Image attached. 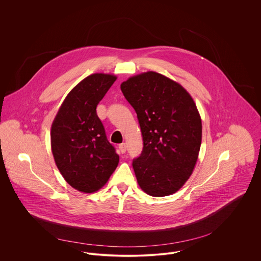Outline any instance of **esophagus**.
Masks as SVG:
<instances>
[{"label":"esophagus","instance_id":"obj_1","mask_svg":"<svg viewBox=\"0 0 261 261\" xmlns=\"http://www.w3.org/2000/svg\"><path fill=\"white\" fill-rule=\"evenodd\" d=\"M118 149H119V151H120L121 153H124V152H125V150H126V146H125V144H124V143L120 144V145L118 146Z\"/></svg>","mask_w":261,"mask_h":261}]
</instances>
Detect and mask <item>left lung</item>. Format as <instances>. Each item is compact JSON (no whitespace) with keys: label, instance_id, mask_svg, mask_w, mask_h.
Segmentation results:
<instances>
[{"label":"left lung","instance_id":"8db88e82","mask_svg":"<svg viewBox=\"0 0 261 261\" xmlns=\"http://www.w3.org/2000/svg\"><path fill=\"white\" fill-rule=\"evenodd\" d=\"M120 89L137 112L144 148L133 160L138 183L147 194L176 193L190 178L202 141L197 107L179 83L149 71L122 82Z\"/></svg>","mask_w":261,"mask_h":261}]
</instances>
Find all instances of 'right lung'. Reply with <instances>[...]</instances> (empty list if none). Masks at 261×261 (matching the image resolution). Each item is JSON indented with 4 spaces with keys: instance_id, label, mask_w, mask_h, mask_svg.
Wrapping results in <instances>:
<instances>
[{
    "instance_id": "right-lung-1",
    "label": "right lung",
    "mask_w": 261,
    "mask_h": 261,
    "mask_svg": "<svg viewBox=\"0 0 261 261\" xmlns=\"http://www.w3.org/2000/svg\"><path fill=\"white\" fill-rule=\"evenodd\" d=\"M116 77L95 73L68 93L51 127V148L58 170L76 190L93 193L105 186L119 161L108 141L96 107Z\"/></svg>"
}]
</instances>
